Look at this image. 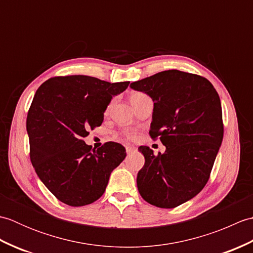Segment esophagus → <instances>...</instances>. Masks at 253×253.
I'll return each instance as SVG.
<instances>
[{
	"mask_svg": "<svg viewBox=\"0 0 253 253\" xmlns=\"http://www.w3.org/2000/svg\"><path fill=\"white\" fill-rule=\"evenodd\" d=\"M133 150H135V148L133 147H131V146H126V152L129 154V153H131Z\"/></svg>",
	"mask_w": 253,
	"mask_h": 253,
	"instance_id": "34e87169",
	"label": "esophagus"
}]
</instances>
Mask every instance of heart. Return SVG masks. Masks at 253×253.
I'll list each match as a JSON object with an SVG mask.
<instances>
[{
    "label": "heart",
    "mask_w": 253,
    "mask_h": 253,
    "mask_svg": "<svg viewBox=\"0 0 253 253\" xmlns=\"http://www.w3.org/2000/svg\"><path fill=\"white\" fill-rule=\"evenodd\" d=\"M141 95H143V93H135V94H132V96L131 98H137V96H141ZM125 136L128 138V139H133L136 137V135H135V132H132V131H126L125 132Z\"/></svg>",
    "instance_id": "obj_1"
}]
</instances>
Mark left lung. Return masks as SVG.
I'll return each instance as SVG.
<instances>
[{"instance_id": "1", "label": "left lung", "mask_w": 253, "mask_h": 253, "mask_svg": "<svg viewBox=\"0 0 253 253\" xmlns=\"http://www.w3.org/2000/svg\"><path fill=\"white\" fill-rule=\"evenodd\" d=\"M154 102L152 139L166 147L154 155L139 148L144 166L139 170L140 196L152 206L173 209L200 192L210 178L224 135L218 93L207 78L170 69L130 84Z\"/></svg>"}]
</instances>
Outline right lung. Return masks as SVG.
<instances>
[{"label":"right lung","instance_id":"obj_1","mask_svg":"<svg viewBox=\"0 0 253 253\" xmlns=\"http://www.w3.org/2000/svg\"><path fill=\"white\" fill-rule=\"evenodd\" d=\"M128 84L73 75L47 79L37 90L26 123L30 161L63 203L83 207L98 200L112 170L126 158L121 143L110 141L94 150L84 138L101 126L112 98Z\"/></svg>","mask_w":253,"mask_h":253}]
</instances>
